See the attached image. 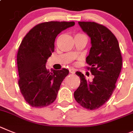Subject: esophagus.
<instances>
[{
  "mask_svg": "<svg viewBox=\"0 0 133 133\" xmlns=\"http://www.w3.org/2000/svg\"><path fill=\"white\" fill-rule=\"evenodd\" d=\"M69 72L71 73V74H75V69H73V68H70V69H69Z\"/></svg>",
  "mask_w": 133,
  "mask_h": 133,
  "instance_id": "34e87169",
  "label": "esophagus"
}]
</instances>
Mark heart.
<instances>
[{
    "mask_svg": "<svg viewBox=\"0 0 133 133\" xmlns=\"http://www.w3.org/2000/svg\"><path fill=\"white\" fill-rule=\"evenodd\" d=\"M79 34H76V35H79Z\"/></svg>",
    "mask_w": 133,
    "mask_h": 133,
    "instance_id": "b5f03b06",
    "label": "heart"
}]
</instances>
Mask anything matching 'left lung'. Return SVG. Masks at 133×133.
I'll use <instances>...</instances> for the list:
<instances>
[{
	"instance_id": "8db88e82",
	"label": "left lung",
	"mask_w": 133,
	"mask_h": 133,
	"mask_svg": "<svg viewBox=\"0 0 133 133\" xmlns=\"http://www.w3.org/2000/svg\"><path fill=\"white\" fill-rule=\"evenodd\" d=\"M91 38V48L86 62L94 77L87 81L80 71L75 74L80 85L74 97L81 107L89 110L99 109L108 101L115 89L122 68V56L115 36L107 27L95 22H79Z\"/></svg>"
}]
</instances>
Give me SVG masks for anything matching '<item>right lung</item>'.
Wrapping results in <instances>:
<instances>
[{
	"mask_svg": "<svg viewBox=\"0 0 133 133\" xmlns=\"http://www.w3.org/2000/svg\"><path fill=\"white\" fill-rule=\"evenodd\" d=\"M75 25L74 22L51 21L38 24L26 34L17 53L18 85L25 101L33 107H44L56 100L68 69H46V63L54 51L56 36Z\"/></svg>",
	"mask_w": 133,
	"mask_h": 133,
	"instance_id": "obj_1",
	"label": "right lung"
}]
</instances>
